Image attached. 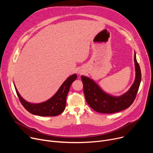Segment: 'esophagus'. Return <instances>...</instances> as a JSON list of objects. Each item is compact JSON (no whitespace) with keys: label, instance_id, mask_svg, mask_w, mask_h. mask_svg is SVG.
Returning <instances> with one entry per match:
<instances>
[{"label":"esophagus","instance_id":"obj_1","mask_svg":"<svg viewBox=\"0 0 153 153\" xmlns=\"http://www.w3.org/2000/svg\"><path fill=\"white\" fill-rule=\"evenodd\" d=\"M83 72H84L83 71H79V74H82L83 73Z\"/></svg>","mask_w":153,"mask_h":153}]
</instances>
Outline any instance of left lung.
I'll return each instance as SVG.
<instances>
[{"label":"left lung","mask_w":153,"mask_h":153,"mask_svg":"<svg viewBox=\"0 0 153 153\" xmlns=\"http://www.w3.org/2000/svg\"><path fill=\"white\" fill-rule=\"evenodd\" d=\"M134 62L136 76L130 89L120 96H114L104 92L89 77L81 76L84 93L87 103L95 111L102 114H114L128 108L136 98L141 80V73L134 52Z\"/></svg>","instance_id":"1"}]
</instances>
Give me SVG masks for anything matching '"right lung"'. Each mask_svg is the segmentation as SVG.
<instances>
[{"instance_id": "obj_1", "label": "right lung", "mask_w": 153, "mask_h": 153, "mask_svg": "<svg viewBox=\"0 0 153 153\" xmlns=\"http://www.w3.org/2000/svg\"><path fill=\"white\" fill-rule=\"evenodd\" d=\"M76 79V74L70 76L51 98L39 103H33L26 101L22 97L15 85L14 86L22 105L30 113L41 117H54L60 115L65 109L67 95L71 85Z\"/></svg>"}]
</instances>
